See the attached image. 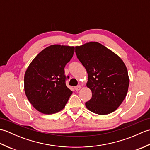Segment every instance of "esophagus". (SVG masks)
<instances>
[{
  "mask_svg": "<svg viewBox=\"0 0 150 150\" xmlns=\"http://www.w3.org/2000/svg\"><path fill=\"white\" fill-rule=\"evenodd\" d=\"M81 88V86L79 85V86H77L75 87V90L76 91H79V90H80Z\"/></svg>",
  "mask_w": 150,
  "mask_h": 150,
  "instance_id": "esophagus-1",
  "label": "esophagus"
}]
</instances>
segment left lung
I'll return each instance as SVG.
<instances>
[{"label": "left lung", "instance_id": "8db88e82", "mask_svg": "<svg viewBox=\"0 0 150 150\" xmlns=\"http://www.w3.org/2000/svg\"><path fill=\"white\" fill-rule=\"evenodd\" d=\"M78 59L88 74L87 86L92 92L86 106L91 112H113L125 98L129 80L124 63L115 53L101 44L90 42L75 47Z\"/></svg>", "mask_w": 150, "mask_h": 150}]
</instances>
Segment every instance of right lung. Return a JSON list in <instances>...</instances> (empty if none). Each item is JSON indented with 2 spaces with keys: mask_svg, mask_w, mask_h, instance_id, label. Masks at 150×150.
I'll use <instances>...</instances> for the list:
<instances>
[{
  "mask_svg": "<svg viewBox=\"0 0 150 150\" xmlns=\"http://www.w3.org/2000/svg\"><path fill=\"white\" fill-rule=\"evenodd\" d=\"M74 47L52 45L36 56L25 73L24 91L33 106L40 113L53 114L65 107L72 91L66 86L69 76L64 74L66 64Z\"/></svg>",
  "mask_w": 150,
  "mask_h": 150,
  "instance_id": "1",
  "label": "right lung"
}]
</instances>
